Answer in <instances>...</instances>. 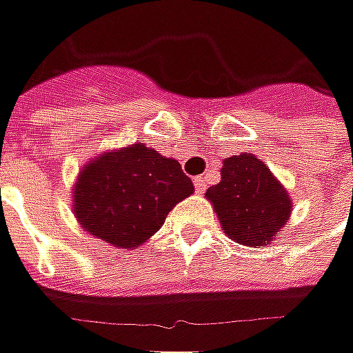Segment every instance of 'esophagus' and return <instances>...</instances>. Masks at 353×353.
<instances>
[{
    "instance_id": "esophagus-1",
    "label": "esophagus",
    "mask_w": 353,
    "mask_h": 353,
    "mask_svg": "<svg viewBox=\"0 0 353 353\" xmlns=\"http://www.w3.org/2000/svg\"><path fill=\"white\" fill-rule=\"evenodd\" d=\"M193 183H195V190H197V193H203L207 188V177L205 176L195 177V179H193Z\"/></svg>"
}]
</instances>
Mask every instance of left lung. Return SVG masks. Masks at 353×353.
<instances>
[{
  "label": "left lung",
  "mask_w": 353,
  "mask_h": 353,
  "mask_svg": "<svg viewBox=\"0 0 353 353\" xmlns=\"http://www.w3.org/2000/svg\"><path fill=\"white\" fill-rule=\"evenodd\" d=\"M223 233L245 247H267L292 213V199L265 161L243 152L223 160L221 181L205 192Z\"/></svg>",
  "instance_id": "1"
}]
</instances>
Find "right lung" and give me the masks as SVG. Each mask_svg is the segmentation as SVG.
Listing matches in <instances>:
<instances>
[{
    "instance_id": "obj_1",
    "label": "right lung",
    "mask_w": 353,
    "mask_h": 353,
    "mask_svg": "<svg viewBox=\"0 0 353 353\" xmlns=\"http://www.w3.org/2000/svg\"><path fill=\"white\" fill-rule=\"evenodd\" d=\"M192 193V179L179 161L134 142L86 161L72 188V213L88 235L136 249Z\"/></svg>"
}]
</instances>
